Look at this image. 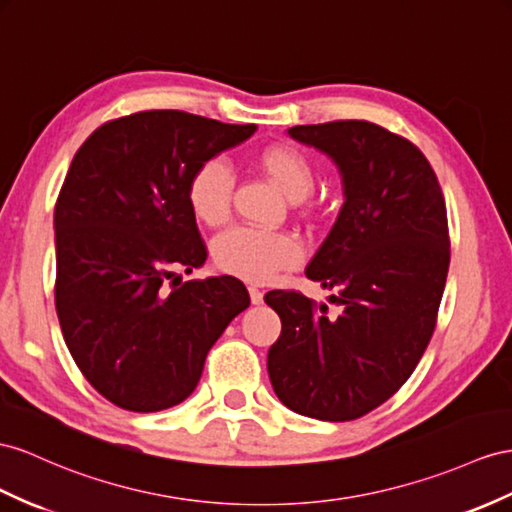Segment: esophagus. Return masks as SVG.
I'll use <instances>...</instances> for the list:
<instances>
[{
    "label": "esophagus",
    "mask_w": 512,
    "mask_h": 512,
    "mask_svg": "<svg viewBox=\"0 0 512 512\" xmlns=\"http://www.w3.org/2000/svg\"><path fill=\"white\" fill-rule=\"evenodd\" d=\"M248 294H251V303L253 305H261V303H264V292H261V290H257V287H248Z\"/></svg>",
    "instance_id": "1"
}]
</instances>
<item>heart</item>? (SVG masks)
I'll return each mask as SVG.
<instances>
[{"label": "heart", "instance_id": "b5f03b06", "mask_svg": "<svg viewBox=\"0 0 512 512\" xmlns=\"http://www.w3.org/2000/svg\"><path fill=\"white\" fill-rule=\"evenodd\" d=\"M259 168L287 199L300 201L313 188V166L305 153L287 144H274L259 153ZM233 175L225 162L205 160L188 179L186 199L196 220L203 225H222L229 216ZM216 266L246 281H270L281 270L296 268L303 261V246L285 231L257 227H231L214 240Z\"/></svg>", "mask_w": 512, "mask_h": 512}]
</instances>
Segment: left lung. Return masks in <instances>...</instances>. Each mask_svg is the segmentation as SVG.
<instances>
[{
	"label": "left lung",
	"mask_w": 512,
	"mask_h": 512,
	"mask_svg": "<svg viewBox=\"0 0 512 512\" xmlns=\"http://www.w3.org/2000/svg\"><path fill=\"white\" fill-rule=\"evenodd\" d=\"M337 164L344 205L305 274L335 290L329 307L272 290L281 335L268 350L279 400L300 415L350 422L413 374L437 324L450 266L445 199L413 142L368 121L287 129Z\"/></svg>",
	"instance_id": "8db88e82"
}]
</instances>
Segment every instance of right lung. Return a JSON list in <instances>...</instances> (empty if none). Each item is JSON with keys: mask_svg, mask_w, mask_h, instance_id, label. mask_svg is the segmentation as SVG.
Returning <instances> with one entry per match:
<instances>
[{"mask_svg": "<svg viewBox=\"0 0 512 512\" xmlns=\"http://www.w3.org/2000/svg\"><path fill=\"white\" fill-rule=\"evenodd\" d=\"M181 110L97 127L58 194L56 311L77 368L134 413L186 400L205 357L251 298L242 281L181 283L207 248L186 199L194 168L255 134Z\"/></svg>", "mask_w": 512, "mask_h": 512, "instance_id": "add662e5", "label": "right lung"}]
</instances>
